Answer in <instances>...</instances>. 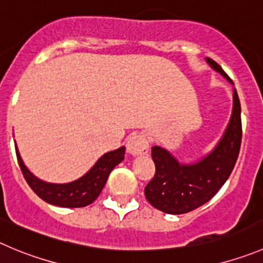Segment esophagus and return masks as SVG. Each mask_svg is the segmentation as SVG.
<instances>
[{
  "instance_id": "obj_1",
  "label": "esophagus",
  "mask_w": 263,
  "mask_h": 263,
  "mask_svg": "<svg viewBox=\"0 0 263 263\" xmlns=\"http://www.w3.org/2000/svg\"><path fill=\"white\" fill-rule=\"evenodd\" d=\"M148 141L144 136L138 133H134L129 137L126 143L127 152L133 156H139V155H146L148 152Z\"/></svg>"
}]
</instances>
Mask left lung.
Masks as SVG:
<instances>
[{"label": "left lung", "mask_w": 263, "mask_h": 263, "mask_svg": "<svg viewBox=\"0 0 263 263\" xmlns=\"http://www.w3.org/2000/svg\"><path fill=\"white\" fill-rule=\"evenodd\" d=\"M209 66L229 82L232 80L218 63L206 58ZM241 144V107L236 89L231 119L217 146L206 156L192 164H182L171 152L160 146L151 149L156 166L154 178L144 189V195L154 208L167 214H183L208 202L229 179Z\"/></svg>", "instance_id": "left-lung-1"}]
</instances>
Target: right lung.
Instances as JSON below:
<instances>
[{
  "mask_svg": "<svg viewBox=\"0 0 263 263\" xmlns=\"http://www.w3.org/2000/svg\"><path fill=\"white\" fill-rule=\"evenodd\" d=\"M15 151H16L17 162H19L22 173H23L27 183L29 184V187L33 190L37 196L41 197L44 201L51 205H57V206L81 208V206L91 204L99 196L112 169L124 160L125 147H120L115 151L107 152L85 176L73 182L62 184L47 183V182L34 177L24 165L16 146H15Z\"/></svg>",
  "mask_w": 263,
  "mask_h": 263,
  "instance_id": "1",
  "label": "right lung"
}]
</instances>
